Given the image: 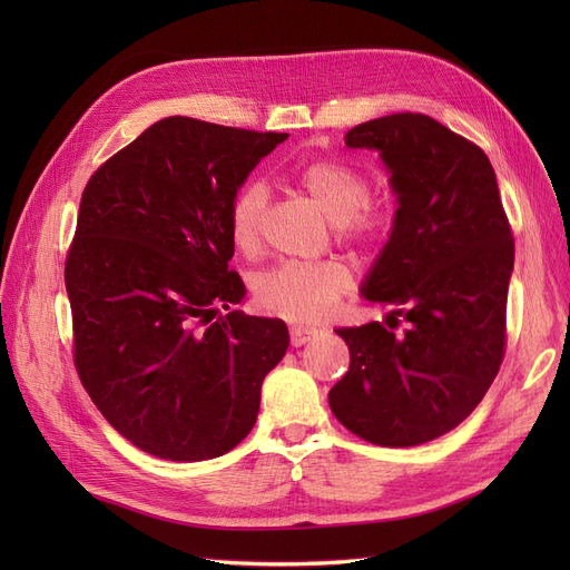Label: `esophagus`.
<instances>
[{
    "label": "esophagus",
    "instance_id": "34e87169",
    "mask_svg": "<svg viewBox=\"0 0 570 570\" xmlns=\"http://www.w3.org/2000/svg\"><path fill=\"white\" fill-rule=\"evenodd\" d=\"M318 333L316 331H308V327H289V344L292 347H302V344L312 342Z\"/></svg>",
    "mask_w": 570,
    "mask_h": 570
}]
</instances>
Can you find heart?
Segmentation results:
<instances>
[{
    "label": "heart",
    "mask_w": 570,
    "mask_h": 570,
    "mask_svg": "<svg viewBox=\"0 0 570 570\" xmlns=\"http://www.w3.org/2000/svg\"><path fill=\"white\" fill-rule=\"evenodd\" d=\"M297 189L333 223L335 237L358 249L381 247L396 223L390 193L368 195L366 174L340 159H308L292 174ZM268 189L262 183L237 187L226 209V228L237 254L262 249ZM352 287V275L340 262H287L258 275L254 299L264 312L295 325H318L331 318Z\"/></svg>",
    "instance_id": "b5f03b06"
}]
</instances>
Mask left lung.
<instances>
[{
  "mask_svg": "<svg viewBox=\"0 0 570 570\" xmlns=\"http://www.w3.org/2000/svg\"><path fill=\"white\" fill-rule=\"evenodd\" d=\"M344 142L381 151L400 206L361 285L392 306L387 325L340 327L350 371L327 402L361 440L423 444L469 419L502 366L511 226L488 154L435 118H373ZM400 317L407 327L396 334Z\"/></svg>",
  "mask_w": 570,
  "mask_h": 570,
  "instance_id": "obj_1",
  "label": "left lung"
}]
</instances>
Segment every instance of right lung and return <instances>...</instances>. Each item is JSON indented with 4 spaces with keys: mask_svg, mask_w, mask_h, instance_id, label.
Segmentation results:
<instances>
[{
    "mask_svg": "<svg viewBox=\"0 0 570 570\" xmlns=\"http://www.w3.org/2000/svg\"><path fill=\"white\" fill-rule=\"evenodd\" d=\"M287 132L170 116L85 185L66 254L73 361L82 387L137 450L168 461L230 452L256 423L287 325L230 312L226 209Z\"/></svg>",
    "mask_w": 570,
    "mask_h": 570,
    "instance_id": "add662e5",
    "label": "right lung"
}]
</instances>
